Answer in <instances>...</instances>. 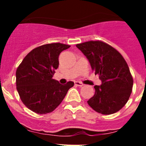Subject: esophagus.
Here are the masks:
<instances>
[{"label":"esophagus","instance_id":"1","mask_svg":"<svg viewBox=\"0 0 146 146\" xmlns=\"http://www.w3.org/2000/svg\"><path fill=\"white\" fill-rule=\"evenodd\" d=\"M74 84H75V86H79V87H82V86H84V85L82 84V82H78V81H76V82H74Z\"/></svg>","mask_w":146,"mask_h":146}]
</instances>
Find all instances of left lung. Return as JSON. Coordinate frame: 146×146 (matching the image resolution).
I'll return each instance as SVG.
<instances>
[{"mask_svg":"<svg viewBox=\"0 0 146 146\" xmlns=\"http://www.w3.org/2000/svg\"><path fill=\"white\" fill-rule=\"evenodd\" d=\"M76 47L87 58L102 85L95 86V94L88 101L93 110L103 115L116 113L129 99L133 79L123 56L110 45L90 41Z\"/></svg>","mask_w":146,"mask_h":146,"instance_id":"8db88e82","label":"left lung"}]
</instances>
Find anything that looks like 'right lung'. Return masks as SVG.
Here are the masks:
<instances>
[{
  "label": "right lung",
  "instance_id": "obj_1",
  "mask_svg": "<svg viewBox=\"0 0 146 146\" xmlns=\"http://www.w3.org/2000/svg\"><path fill=\"white\" fill-rule=\"evenodd\" d=\"M60 43L44 44L31 50L16 72L17 90L23 104L38 114L51 113L61 103L74 82L65 85L52 79L60 52L69 48Z\"/></svg>",
  "mask_w": 146,
  "mask_h": 146
}]
</instances>
